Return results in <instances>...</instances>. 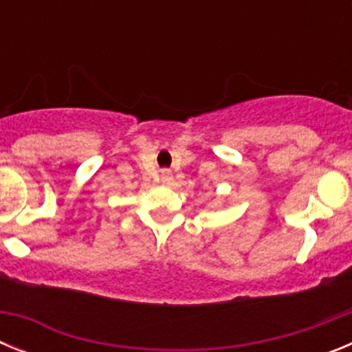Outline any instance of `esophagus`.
<instances>
[{
    "mask_svg": "<svg viewBox=\"0 0 352 352\" xmlns=\"http://www.w3.org/2000/svg\"><path fill=\"white\" fill-rule=\"evenodd\" d=\"M162 179H164V182H170V173H169V170H164V173H162Z\"/></svg>",
    "mask_w": 352,
    "mask_h": 352,
    "instance_id": "esophagus-1",
    "label": "esophagus"
}]
</instances>
